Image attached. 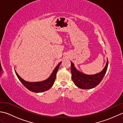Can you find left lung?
Returning <instances> with one entry per match:
<instances>
[{"label": "left lung", "instance_id": "8db88e82", "mask_svg": "<svg viewBox=\"0 0 123 123\" xmlns=\"http://www.w3.org/2000/svg\"><path fill=\"white\" fill-rule=\"evenodd\" d=\"M71 64L72 80L75 86L83 89H90L96 87L103 80L107 70L108 61L107 59L105 67L100 72L92 75L83 74L77 70L71 61Z\"/></svg>", "mask_w": 123, "mask_h": 123}]
</instances>
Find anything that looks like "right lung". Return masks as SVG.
I'll list each match as a JSON object with an SVG mask.
<instances>
[{
	"mask_svg": "<svg viewBox=\"0 0 123 123\" xmlns=\"http://www.w3.org/2000/svg\"><path fill=\"white\" fill-rule=\"evenodd\" d=\"M61 63V62L57 64V66L55 68L53 71L52 72L51 75L49 76L48 79L42 81L41 82H27L26 81L23 79L18 74L16 71H15L17 77L19 79V81L22 82V84L24 85L25 87L28 89V90L34 92H42L43 91H45L49 90L52 86L53 85L54 82L55 81L56 78V72L58 70L60 64Z\"/></svg>",
	"mask_w": 123,
	"mask_h": 123,
	"instance_id": "obj_1",
	"label": "right lung"
}]
</instances>
